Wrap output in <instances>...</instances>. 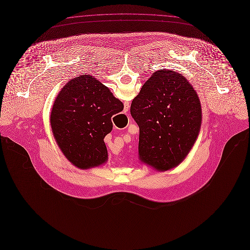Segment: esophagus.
Wrapping results in <instances>:
<instances>
[{
	"label": "esophagus",
	"instance_id": "34e87169",
	"mask_svg": "<svg viewBox=\"0 0 250 250\" xmlns=\"http://www.w3.org/2000/svg\"><path fill=\"white\" fill-rule=\"evenodd\" d=\"M129 107H130L129 103H125V104H124V112H127L128 109H129Z\"/></svg>",
	"mask_w": 250,
	"mask_h": 250
}]
</instances>
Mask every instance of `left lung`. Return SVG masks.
Listing matches in <instances>:
<instances>
[{
  "instance_id": "obj_1",
  "label": "left lung",
  "mask_w": 250,
  "mask_h": 250,
  "mask_svg": "<svg viewBox=\"0 0 250 250\" xmlns=\"http://www.w3.org/2000/svg\"><path fill=\"white\" fill-rule=\"evenodd\" d=\"M132 119L139 126L142 162L165 171L178 166L197 139L201 106L193 86L172 70H159L132 100Z\"/></svg>"
}]
</instances>
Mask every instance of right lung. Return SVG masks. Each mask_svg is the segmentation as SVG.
<instances>
[{"label": "right lung", "mask_w": 250, "mask_h": 250, "mask_svg": "<svg viewBox=\"0 0 250 250\" xmlns=\"http://www.w3.org/2000/svg\"><path fill=\"white\" fill-rule=\"evenodd\" d=\"M122 110V103L91 75L70 80L51 114L54 138L66 159L82 169L105 163L104 138L113 129L111 118Z\"/></svg>", "instance_id": "right-lung-1"}]
</instances>
